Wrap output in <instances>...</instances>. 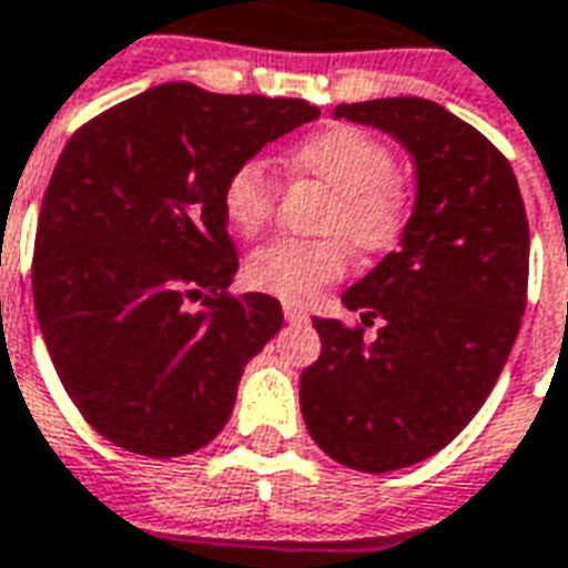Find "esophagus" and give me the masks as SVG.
Here are the masks:
<instances>
[{
    "mask_svg": "<svg viewBox=\"0 0 568 568\" xmlns=\"http://www.w3.org/2000/svg\"><path fill=\"white\" fill-rule=\"evenodd\" d=\"M283 313H285V322H292V324L310 322V315H306V310H301L297 303H283Z\"/></svg>",
    "mask_w": 568,
    "mask_h": 568,
    "instance_id": "obj_1",
    "label": "esophagus"
}]
</instances>
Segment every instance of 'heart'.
<instances>
[{
	"label": "heart",
	"mask_w": 568,
	"mask_h": 568,
	"mask_svg": "<svg viewBox=\"0 0 568 568\" xmlns=\"http://www.w3.org/2000/svg\"><path fill=\"white\" fill-rule=\"evenodd\" d=\"M294 175L318 181L333 193V207L324 229L345 235L361 250H387L399 241L408 202L393 181V151L361 128H327L294 145L285 158ZM274 175L265 160H244L223 184V211L237 235L253 237L271 223L276 207ZM348 246L342 237L292 241L280 237L258 246L246 258L250 285L283 301L306 303L324 285L348 271Z\"/></svg>",
	"instance_id": "heart-1"
}]
</instances>
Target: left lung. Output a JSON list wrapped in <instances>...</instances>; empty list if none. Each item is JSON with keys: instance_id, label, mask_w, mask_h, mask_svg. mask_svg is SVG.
<instances>
[{"instance_id": "obj_1", "label": "left lung", "mask_w": 568, "mask_h": 568, "mask_svg": "<svg viewBox=\"0 0 568 568\" xmlns=\"http://www.w3.org/2000/svg\"><path fill=\"white\" fill-rule=\"evenodd\" d=\"M333 115L399 140L417 196L399 250L342 294L363 324L381 318L378 336L313 318L322 354L301 410L327 456L387 474L435 456L486 405L525 315L530 229L509 160L440 103L378 98Z\"/></svg>"}]
</instances>
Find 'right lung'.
I'll return each mask as SVG.
<instances>
[{
    "mask_svg": "<svg viewBox=\"0 0 568 568\" xmlns=\"http://www.w3.org/2000/svg\"><path fill=\"white\" fill-rule=\"evenodd\" d=\"M318 115L297 98L163 82L64 145L38 216L34 310L68 396L115 447L187 456L226 426L283 306L226 294L237 253L223 184Z\"/></svg>",
    "mask_w": 568,
    "mask_h": 568,
    "instance_id": "add662e5",
    "label": "right lung"
}]
</instances>
